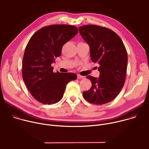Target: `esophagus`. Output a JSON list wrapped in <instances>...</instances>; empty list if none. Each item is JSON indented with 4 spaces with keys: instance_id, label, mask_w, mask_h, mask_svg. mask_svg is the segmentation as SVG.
<instances>
[{
    "instance_id": "34e87169",
    "label": "esophagus",
    "mask_w": 149,
    "mask_h": 149,
    "mask_svg": "<svg viewBox=\"0 0 149 149\" xmlns=\"http://www.w3.org/2000/svg\"><path fill=\"white\" fill-rule=\"evenodd\" d=\"M77 78H78V79H83L85 78V77L82 76L81 75H77Z\"/></svg>"
}]
</instances>
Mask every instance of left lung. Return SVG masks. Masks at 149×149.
I'll use <instances>...</instances> for the list:
<instances>
[{"label":"left lung","mask_w":149,"mask_h":149,"mask_svg":"<svg viewBox=\"0 0 149 149\" xmlns=\"http://www.w3.org/2000/svg\"><path fill=\"white\" fill-rule=\"evenodd\" d=\"M79 33L90 47L93 62L99 65V78L90 75L91 88L83 93L84 98L95 104L112 101L123 88L126 77L128 56L120 38L104 26L84 25L78 27Z\"/></svg>","instance_id":"1"}]
</instances>
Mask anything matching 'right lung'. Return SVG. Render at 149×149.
Wrapping results in <instances>:
<instances>
[{
    "label": "right lung",
    "instance_id": "add662e5",
    "mask_svg": "<svg viewBox=\"0 0 149 149\" xmlns=\"http://www.w3.org/2000/svg\"><path fill=\"white\" fill-rule=\"evenodd\" d=\"M78 33L75 26L56 24L36 32L26 45L22 61V78L38 102L51 104L63 97L67 84L75 80L74 73L53 72L51 64L61 55L63 46Z\"/></svg>",
    "mask_w": 149,
    "mask_h": 149
}]
</instances>
